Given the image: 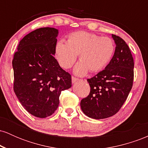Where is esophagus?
<instances>
[{
    "instance_id": "obj_1",
    "label": "esophagus",
    "mask_w": 148,
    "mask_h": 148,
    "mask_svg": "<svg viewBox=\"0 0 148 148\" xmlns=\"http://www.w3.org/2000/svg\"><path fill=\"white\" fill-rule=\"evenodd\" d=\"M79 81V79H77V78L74 77V76L72 77V84H74V83H76V81Z\"/></svg>"
}]
</instances>
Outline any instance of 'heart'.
I'll list each match as a JSON object with an SVG mask.
<instances>
[{
  "label": "heart",
  "instance_id": "b5f03b06",
  "mask_svg": "<svg viewBox=\"0 0 148 148\" xmlns=\"http://www.w3.org/2000/svg\"><path fill=\"white\" fill-rule=\"evenodd\" d=\"M115 43L110 37H101L86 31H76L68 35L67 42L60 40L56 47V56L61 67L70 68L79 54L81 60L74 69L76 75L88 72L95 73L108 65L115 52Z\"/></svg>",
  "mask_w": 148,
  "mask_h": 148
}]
</instances>
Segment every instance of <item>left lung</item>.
I'll return each mask as SVG.
<instances>
[{
  "instance_id": "obj_1",
  "label": "left lung",
  "mask_w": 148,
  "mask_h": 148,
  "mask_svg": "<svg viewBox=\"0 0 148 148\" xmlns=\"http://www.w3.org/2000/svg\"><path fill=\"white\" fill-rule=\"evenodd\" d=\"M114 55L103 70L88 79L90 92L81 101V108L89 118L100 120L113 116L126 101L134 80V59L122 38L111 35Z\"/></svg>"
}]
</instances>
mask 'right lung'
Segmentation results:
<instances>
[{
  "label": "right lung",
  "instance_id": "add662e5",
  "mask_svg": "<svg viewBox=\"0 0 148 148\" xmlns=\"http://www.w3.org/2000/svg\"><path fill=\"white\" fill-rule=\"evenodd\" d=\"M58 30L41 28L19 42L12 60L14 90L28 113L40 118L51 115L61 92L72 86L71 75L54 58Z\"/></svg>",
  "mask_w": 148,
  "mask_h": 148
}]
</instances>
